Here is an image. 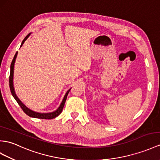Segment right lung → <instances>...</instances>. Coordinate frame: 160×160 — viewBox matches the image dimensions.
Returning <instances> with one entry per match:
<instances>
[{
    "label": "right lung",
    "instance_id": "obj_1",
    "mask_svg": "<svg viewBox=\"0 0 160 160\" xmlns=\"http://www.w3.org/2000/svg\"><path fill=\"white\" fill-rule=\"evenodd\" d=\"M31 33H29L27 36L24 38V39L22 41V44H21V47L23 45V44L24 43L25 41L29 37V36L30 35ZM18 56V52L15 53V55L14 56L13 59L12 60V62H11V71H10V76H9V88H10V90L11 92V94L13 96V98L15 99V100L17 101V102L18 103V104L19 105V107L22 108V109L23 110L25 113L28 115L31 118H38V119H53L56 118L58 115H59L61 112L62 109H63L64 106V104L66 102V100H67V96H68V93H69L70 90H71V89H68V90L66 93V94L64 97L63 100H62V102L60 104V107L58 108V109L55 111L52 112H48V113H41V112H34L32 110L29 109L28 108H27L25 105L23 104L19 99L18 98V96H16L15 93V90H14V88H13V70H14V64H15V59H16Z\"/></svg>",
    "mask_w": 160,
    "mask_h": 160
}]
</instances>
